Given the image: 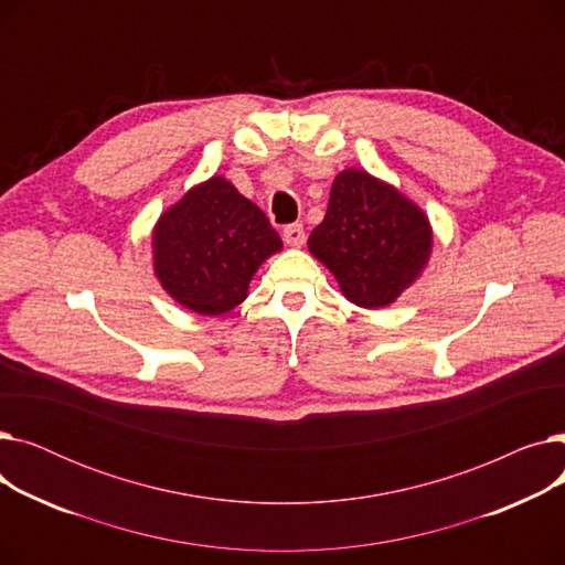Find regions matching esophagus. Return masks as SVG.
Here are the masks:
<instances>
[{
    "label": "esophagus",
    "instance_id": "obj_1",
    "mask_svg": "<svg viewBox=\"0 0 565 565\" xmlns=\"http://www.w3.org/2000/svg\"><path fill=\"white\" fill-rule=\"evenodd\" d=\"M305 237H307V233H305V226H302L300 222L286 224V226H284V243H286V245L300 247V245L305 243Z\"/></svg>",
    "mask_w": 565,
    "mask_h": 565
}]
</instances>
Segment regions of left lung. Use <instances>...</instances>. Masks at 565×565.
<instances>
[{
    "mask_svg": "<svg viewBox=\"0 0 565 565\" xmlns=\"http://www.w3.org/2000/svg\"><path fill=\"white\" fill-rule=\"evenodd\" d=\"M426 215L394 188L360 169L337 175L328 215L309 249L334 273L345 298L364 309L392 305L430 254Z\"/></svg>",
    "mask_w": 565,
    "mask_h": 565,
    "instance_id": "obj_1",
    "label": "left lung"
}]
</instances>
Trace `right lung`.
Listing matches in <instances>:
<instances>
[{"instance_id": "1", "label": "right lung", "mask_w": 565, "mask_h": 565, "mask_svg": "<svg viewBox=\"0 0 565 565\" xmlns=\"http://www.w3.org/2000/svg\"><path fill=\"white\" fill-rule=\"evenodd\" d=\"M279 249L270 220L220 175L188 192L153 233L158 279L175 302L203 316L241 305L258 265Z\"/></svg>"}]
</instances>
